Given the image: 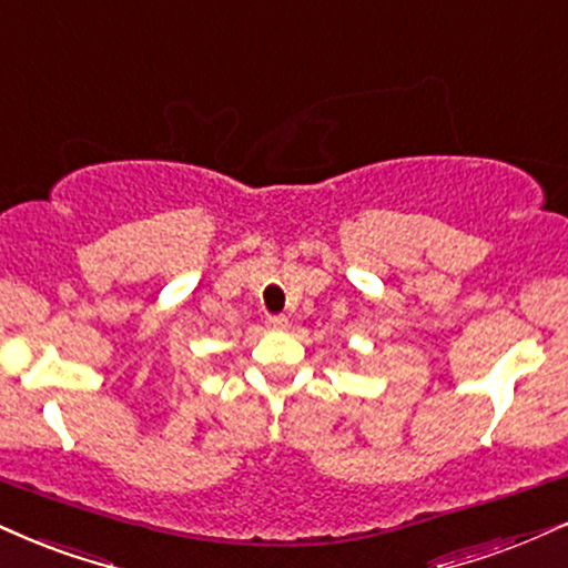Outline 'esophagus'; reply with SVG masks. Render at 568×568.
I'll list each match as a JSON object with an SVG mask.
<instances>
[{
    "label": "esophagus",
    "mask_w": 568,
    "mask_h": 568,
    "mask_svg": "<svg viewBox=\"0 0 568 568\" xmlns=\"http://www.w3.org/2000/svg\"><path fill=\"white\" fill-rule=\"evenodd\" d=\"M265 324H268V328H286V326H290V318H286V316H268V318H265Z\"/></svg>",
    "instance_id": "34e87169"
}]
</instances>
